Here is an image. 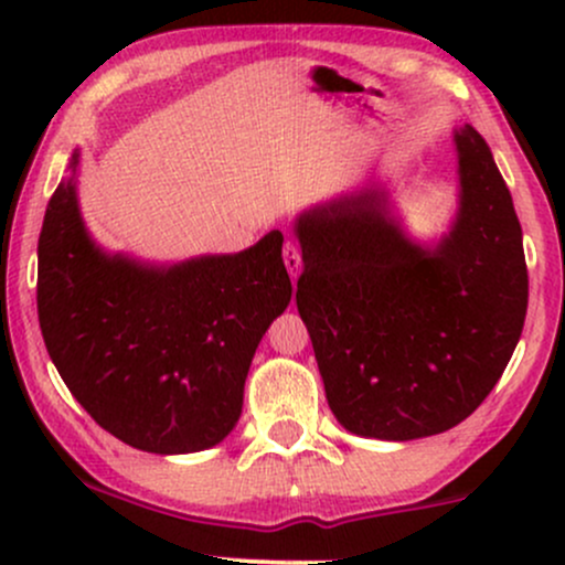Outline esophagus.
Here are the masks:
<instances>
[{
	"instance_id": "1",
	"label": "esophagus",
	"mask_w": 565,
	"mask_h": 565,
	"mask_svg": "<svg viewBox=\"0 0 565 565\" xmlns=\"http://www.w3.org/2000/svg\"><path fill=\"white\" fill-rule=\"evenodd\" d=\"M284 265H287L289 276L297 278L300 276V268H302V252L297 242H287L284 244Z\"/></svg>"
}]
</instances>
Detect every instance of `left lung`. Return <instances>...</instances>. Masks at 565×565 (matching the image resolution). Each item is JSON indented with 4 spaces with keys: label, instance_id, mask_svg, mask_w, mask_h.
I'll return each instance as SVG.
<instances>
[{
    "label": "left lung",
    "instance_id": "left-lung-1",
    "mask_svg": "<svg viewBox=\"0 0 565 565\" xmlns=\"http://www.w3.org/2000/svg\"><path fill=\"white\" fill-rule=\"evenodd\" d=\"M459 210L425 246L406 236L380 185L295 220L297 310L329 408L364 438L414 440L468 419L502 377L529 305L523 233L494 157L454 129Z\"/></svg>",
    "mask_w": 565,
    "mask_h": 565
}]
</instances>
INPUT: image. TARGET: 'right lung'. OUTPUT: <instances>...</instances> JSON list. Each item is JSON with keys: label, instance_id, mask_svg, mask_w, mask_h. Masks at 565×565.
<instances>
[{"label": "right lung", "instance_id": "obj_1", "mask_svg": "<svg viewBox=\"0 0 565 565\" xmlns=\"http://www.w3.org/2000/svg\"><path fill=\"white\" fill-rule=\"evenodd\" d=\"M79 151L39 233L44 345L84 412L132 449L217 446L242 417L244 382L291 281L281 231L236 255L151 265L93 242L76 199Z\"/></svg>", "mask_w": 565, "mask_h": 565}]
</instances>
